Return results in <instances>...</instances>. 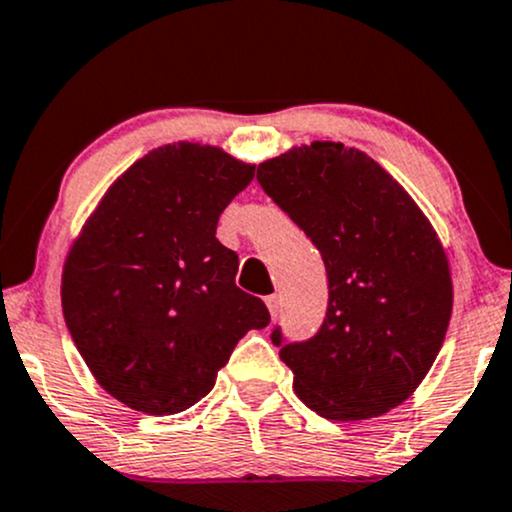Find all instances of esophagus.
<instances>
[{
  "instance_id": "1",
  "label": "esophagus",
  "mask_w": 512,
  "mask_h": 512,
  "mask_svg": "<svg viewBox=\"0 0 512 512\" xmlns=\"http://www.w3.org/2000/svg\"><path fill=\"white\" fill-rule=\"evenodd\" d=\"M267 307H269V312H272V317H279V312H281V298H279V295H269Z\"/></svg>"
}]
</instances>
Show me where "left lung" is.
Here are the masks:
<instances>
[{"instance_id":"obj_1","label":"left lung","mask_w":512,"mask_h":512,"mask_svg":"<svg viewBox=\"0 0 512 512\" xmlns=\"http://www.w3.org/2000/svg\"><path fill=\"white\" fill-rule=\"evenodd\" d=\"M264 193L322 255L329 305L315 336L272 343L293 389L326 420H367L403 403L439 355L453 286L436 231L365 152L293 147L257 166Z\"/></svg>"}]
</instances>
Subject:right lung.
Listing matches in <instances>:
<instances>
[{"label":"right lung","mask_w":512,"mask_h":512,"mask_svg":"<svg viewBox=\"0 0 512 512\" xmlns=\"http://www.w3.org/2000/svg\"><path fill=\"white\" fill-rule=\"evenodd\" d=\"M255 166L209 145H166L102 197L66 257L61 307L107 393L147 415L188 410L269 310L236 286L217 221Z\"/></svg>","instance_id":"1"}]
</instances>
